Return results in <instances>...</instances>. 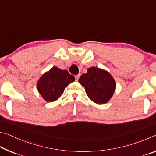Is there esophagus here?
Wrapping results in <instances>:
<instances>
[{
	"label": "esophagus",
	"mask_w": 156,
	"mask_h": 156,
	"mask_svg": "<svg viewBox=\"0 0 156 156\" xmlns=\"http://www.w3.org/2000/svg\"><path fill=\"white\" fill-rule=\"evenodd\" d=\"M81 76V74H79V75H76L75 76V79H76V81H78V80H79V78H80V76Z\"/></svg>",
	"instance_id": "34e87169"
}]
</instances>
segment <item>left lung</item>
I'll return each instance as SVG.
<instances>
[{
    "instance_id": "8db88e82",
    "label": "left lung",
    "mask_w": 156,
    "mask_h": 156,
    "mask_svg": "<svg viewBox=\"0 0 156 156\" xmlns=\"http://www.w3.org/2000/svg\"><path fill=\"white\" fill-rule=\"evenodd\" d=\"M79 82L84 87L90 99L98 104L108 103L113 96L116 86L110 73L94 66L88 68L87 73L81 75L79 79Z\"/></svg>"
}]
</instances>
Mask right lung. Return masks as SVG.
Listing matches in <instances>:
<instances>
[{
	"instance_id": "right-lung-1",
	"label": "right lung",
	"mask_w": 156,
	"mask_h": 156,
	"mask_svg": "<svg viewBox=\"0 0 156 156\" xmlns=\"http://www.w3.org/2000/svg\"><path fill=\"white\" fill-rule=\"evenodd\" d=\"M75 80V76L67 70L53 66L40 78L37 89L46 101L53 102L58 99L66 87Z\"/></svg>"
}]
</instances>
